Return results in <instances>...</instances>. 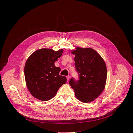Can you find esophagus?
I'll return each mask as SVG.
<instances>
[{"label": "esophagus", "mask_w": 133, "mask_h": 133, "mask_svg": "<svg viewBox=\"0 0 133 133\" xmlns=\"http://www.w3.org/2000/svg\"><path fill=\"white\" fill-rule=\"evenodd\" d=\"M66 78H67V81L68 82L69 80V79H70V76H66Z\"/></svg>", "instance_id": "1"}]
</instances>
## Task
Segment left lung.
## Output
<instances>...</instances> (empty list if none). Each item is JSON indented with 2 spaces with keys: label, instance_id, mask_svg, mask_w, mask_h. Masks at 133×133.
I'll list each match as a JSON object with an SVG mask.
<instances>
[{
  "label": "left lung",
  "instance_id": "1",
  "mask_svg": "<svg viewBox=\"0 0 133 133\" xmlns=\"http://www.w3.org/2000/svg\"><path fill=\"white\" fill-rule=\"evenodd\" d=\"M79 80L71 78L69 84L80 102L90 103L101 94L105 87L107 69L103 58L91 48L76 46L71 51Z\"/></svg>",
  "mask_w": 133,
  "mask_h": 133
}]
</instances>
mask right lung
<instances>
[{
  "label": "right lung",
  "mask_w": 133,
  "mask_h": 133,
  "mask_svg": "<svg viewBox=\"0 0 133 133\" xmlns=\"http://www.w3.org/2000/svg\"><path fill=\"white\" fill-rule=\"evenodd\" d=\"M63 51V49L55 51L43 48L28 58L24 67L25 79L28 89L35 98L43 102L49 100L66 83V77L59 75L61 69L54 64Z\"/></svg>",
  "instance_id": "1"
}]
</instances>
